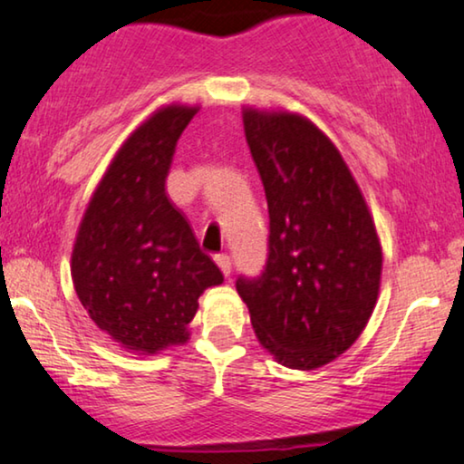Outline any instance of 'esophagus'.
Instances as JSON below:
<instances>
[{
	"instance_id": "obj_1",
	"label": "esophagus",
	"mask_w": 464,
	"mask_h": 464,
	"mask_svg": "<svg viewBox=\"0 0 464 464\" xmlns=\"http://www.w3.org/2000/svg\"><path fill=\"white\" fill-rule=\"evenodd\" d=\"M214 262H217L218 268H220V273H223L225 276L231 275V258H229V256H227V254H217V256H214Z\"/></svg>"
}]
</instances>
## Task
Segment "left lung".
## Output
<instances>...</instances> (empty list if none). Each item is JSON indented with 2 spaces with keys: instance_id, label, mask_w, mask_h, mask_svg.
<instances>
[{
  "instance_id": "obj_1",
  "label": "left lung",
  "mask_w": 464,
  "mask_h": 464,
  "mask_svg": "<svg viewBox=\"0 0 464 464\" xmlns=\"http://www.w3.org/2000/svg\"><path fill=\"white\" fill-rule=\"evenodd\" d=\"M241 114L271 235L265 271L239 276L235 287L276 362L319 369L358 340L377 304L383 252L375 220L340 150L313 121L252 106Z\"/></svg>"
}]
</instances>
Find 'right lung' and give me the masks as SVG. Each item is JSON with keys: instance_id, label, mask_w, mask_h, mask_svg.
Returning <instances> with one entry per match:
<instances>
[{"instance_id": "add662e5", "label": "right lung", "mask_w": 464, "mask_h": 464, "mask_svg": "<svg viewBox=\"0 0 464 464\" xmlns=\"http://www.w3.org/2000/svg\"><path fill=\"white\" fill-rule=\"evenodd\" d=\"M198 110L169 103L124 140L72 246L71 275L82 308L133 354L188 343L198 298L223 283L164 188L179 137Z\"/></svg>"}]
</instances>
